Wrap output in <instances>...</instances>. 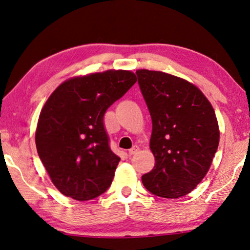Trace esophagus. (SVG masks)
<instances>
[{"instance_id":"1","label":"esophagus","mask_w":250,"mask_h":250,"mask_svg":"<svg viewBox=\"0 0 250 250\" xmlns=\"http://www.w3.org/2000/svg\"><path fill=\"white\" fill-rule=\"evenodd\" d=\"M138 151H139V146H133L131 149H129L128 154H129V156H132V154H136Z\"/></svg>"}]
</instances>
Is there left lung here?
<instances>
[{
    "label": "left lung",
    "instance_id": "left-lung-1",
    "mask_svg": "<svg viewBox=\"0 0 250 250\" xmlns=\"http://www.w3.org/2000/svg\"><path fill=\"white\" fill-rule=\"evenodd\" d=\"M152 120L150 149L156 159L142 184L153 195L179 198L204 179L219 145L215 111L191 83L160 71L138 70Z\"/></svg>",
    "mask_w": 250,
    "mask_h": 250
}]
</instances>
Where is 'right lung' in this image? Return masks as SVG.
<instances>
[{
    "mask_svg": "<svg viewBox=\"0 0 250 250\" xmlns=\"http://www.w3.org/2000/svg\"><path fill=\"white\" fill-rule=\"evenodd\" d=\"M136 82L130 71L109 70L70 79L47 99L35 145L53 185L64 196L91 200L110 187L120 158L110 149L104 117Z\"/></svg>",
    "mask_w": 250,
    "mask_h": 250,
    "instance_id": "right-lung-1",
    "label": "right lung"
}]
</instances>
